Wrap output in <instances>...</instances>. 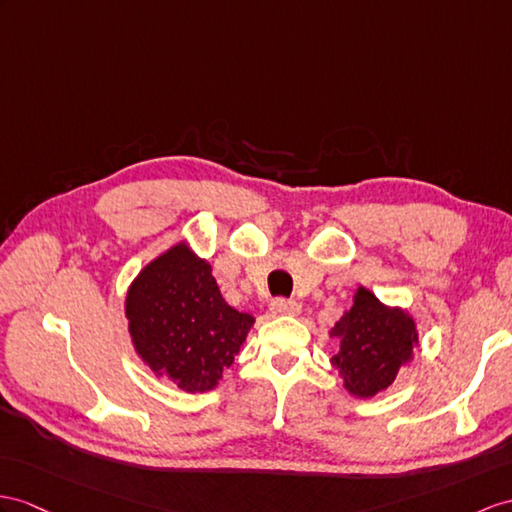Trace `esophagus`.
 Returning <instances> with one entry per match:
<instances>
[{"mask_svg": "<svg viewBox=\"0 0 512 512\" xmlns=\"http://www.w3.org/2000/svg\"><path fill=\"white\" fill-rule=\"evenodd\" d=\"M269 310H271L273 315H289V317H295V315H299V310H302V306H299L297 302H293V299L278 297V299H273Z\"/></svg>", "mask_w": 512, "mask_h": 512, "instance_id": "34e87169", "label": "esophagus"}]
</instances>
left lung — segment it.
<instances>
[{"mask_svg": "<svg viewBox=\"0 0 512 512\" xmlns=\"http://www.w3.org/2000/svg\"><path fill=\"white\" fill-rule=\"evenodd\" d=\"M330 336L339 339L332 365L356 397H373L391 386L419 345L415 319L402 308L384 306L365 286H358L354 306L334 323Z\"/></svg>", "mask_w": 512, "mask_h": 512, "instance_id": "left-lung-1", "label": "left lung"}]
</instances>
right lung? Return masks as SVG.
<instances>
[{
	"label": "right lung",
	"mask_w": 512,
	"mask_h": 512,
	"mask_svg": "<svg viewBox=\"0 0 512 512\" xmlns=\"http://www.w3.org/2000/svg\"><path fill=\"white\" fill-rule=\"evenodd\" d=\"M126 317L143 363L186 393L215 389L254 326L252 315L226 304L213 269L184 241L134 278Z\"/></svg>",
	"instance_id": "add662e5"
}]
</instances>
